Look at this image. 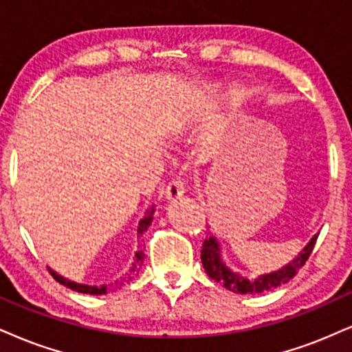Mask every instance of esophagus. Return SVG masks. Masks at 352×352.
I'll return each instance as SVG.
<instances>
[{
    "mask_svg": "<svg viewBox=\"0 0 352 352\" xmlns=\"http://www.w3.org/2000/svg\"><path fill=\"white\" fill-rule=\"evenodd\" d=\"M186 192V183L183 179H175L169 183L166 188V199L168 201H175V199L181 197Z\"/></svg>",
    "mask_w": 352,
    "mask_h": 352,
    "instance_id": "esophagus-1",
    "label": "esophagus"
}]
</instances>
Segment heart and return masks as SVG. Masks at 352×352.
Wrapping results in <instances>:
<instances>
[{
    "mask_svg": "<svg viewBox=\"0 0 352 352\" xmlns=\"http://www.w3.org/2000/svg\"><path fill=\"white\" fill-rule=\"evenodd\" d=\"M194 120L192 114H176L173 116L171 119L166 122V135L171 138V140H177L179 137H183V133L189 129L190 122Z\"/></svg>",
    "mask_w": 352,
    "mask_h": 352,
    "instance_id": "heart-1",
    "label": "heart"
}]
</instances>
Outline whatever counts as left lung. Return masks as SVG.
<instances>
[{
    "label": "left lung",
    "mask_w": 352,
    "mask_h": 352,
    "mask_svg": "<svg viewBox=\"0 0 352 352\" xmlns=\"http://www.w3.org/2000/svg\"><path fill=\"white\" fill-rule=\"evenodd\" d=\"M318 235L320 232L315 233V235L310 238V241L305 245V248H303L289 264L277 269V271L258 276L256 279H248V277L240 274V272L233 271V269L223 261L222 248H220L219 240H217L214 235H210L209 238L204 240L202 245V266L206 269L207 276H209L210 279L222 284L225 289L230 290V292L261 294L266 292V290L279 287L282 284H287V282L297 274L298 269L305 264L309 256L311 254V250H314Z\"/></svg>",
    "instance_id": "obj_1"
}]
</instances>
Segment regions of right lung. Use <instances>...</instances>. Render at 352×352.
Wrapping results in <instances>:
<instances>
[{
	"instance_id": "1",
	"label": "right lung",
	"mask_w": 352,
	"mask_h": 352,
	"mask_svg": "<svg viewBox=\"0 0 352 352\" xmlns=\"http://www.w3.org/2000/svg\"><path fill=\"white\" fill-rule=\"evenodd\" d=\"M153 214H155V206H151L150 209H146L145 212V217L138 222V235H142L143 232H146V228L150 227L151 220H153ZM143 259H145V254H143V251H135V256H133V263H132V267L129 269V272L125 276L120 277L119 280H116L114 284L107 285V284H102V285H88V284H78L75 280H70L67 279V277L60 276L58 272H55L54 269L49 267V272L52 276H54V279L56 282H60V284L65 285V287L75 290V292H80V294H89V296H104V294H107L109 290H116V289H120L122 285L127 284V282L132 279V274L133 272H137L140 266L143 264Z\"/></svg>"
}]
</instances>
